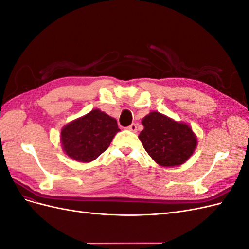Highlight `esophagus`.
<instances>
[{
  "mask_svg": "<svg viewBox=\"0 0 249 249\" xmlns=\"http://www.w3.org/2000/svg\"><path fill=\"white\" fill-rule=\"evenodd\" d=\"M127 130L136 133L137 132V124H132L130 126H127Z\"/></svg>",
  "mask_w": 249,
  "mask_h": 249,
  "instance_id": "obj_1",
  "label": "esophagus"
}]
</instances>
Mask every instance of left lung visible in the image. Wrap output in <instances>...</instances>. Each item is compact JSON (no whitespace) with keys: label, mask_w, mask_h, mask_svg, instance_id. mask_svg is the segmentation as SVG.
Masks as SVG:
<instances>
[{"label":"left lung","mask_w":249,"mask_h":249,"mask_svg":"<svg viewBox=\"0 0 249 249\" xmlns=\"http://www.w3.org/2000/svg\"><path fill=\"white\" fill-rule=\"evenodd\" d=\"M141 123L144 129L138 138L150 158L162 167L186 163L197 146L196 135L186 123L157 111L149 112Z\"/></svg>","instance_id":"1"}]
</instances>
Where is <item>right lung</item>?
<instances>
[{
    "mask_svg": "<svg viewBox=\"0 0 249 249\" xmlns=\"http://www.w3.org/2000/svg\"><path fill=\"white\" fill-rule=\"evenodd\" d=\"M117 122L100 109L65 124L60 135L63 152L71 159L89 163L106 150L119 132Z\"/></svg>",
    "mask_w": 249,
    "mask_h": 249,
    "instance_id": "add662e5",
    "label": "right lung"
}]
</instances>
